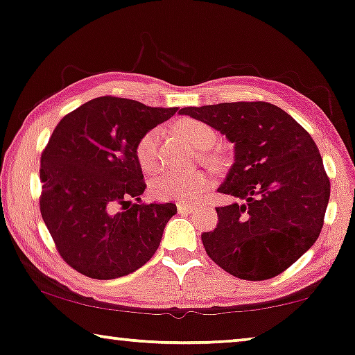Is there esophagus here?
Listing matches in <instances>:
<instances>
[{
	"instance_id": "esophagus-1",
	"label": "esophagus",
	"mask_w": 355,
	"mask_h": 355,
	"mask_svg": "<svg viewBox=\"0 0 355 355\" xmlns=\"http://www.w3.org/2000/svg\"><path fill=\"white\" fill-rule=\"evenodd\" d=\"M178 210L179 211H192V210H196V205H192V203H178Z\"/></svg>"
}]
</instances>
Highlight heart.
<instances>
[{"instance_id": "1", "label": "heart", "mask_w": 355, "mask_h": 355, "mask_svg": "<svg viewBox=\"0 0 355 355\" xmlns=\"http://www.w3.org/2000/svg\"><path fill=\"white\" fill-rule=\"evenodd\" d=\"M176 130L192 148H210L216 140V134L210 125L197 119H182L176 124ZM162 130L150 129L135 144V159L145 173H152L158 168V142ZM211 186L210 174L200 169L193 171H166L155 179L152 192L162 200H176L192 203L200 198Z\"/></svg>"}]
</instances>
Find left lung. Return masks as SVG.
I'll list each match as a JSON object with an SVG mask.
<instances>
[{
    "instance_id": "8db88e82",
    "label": "left lung",
    "mask_w": 355,
    "mask_h": 355,
    "mask_svg": "<svg viewBox=\"0 0 355 355\" xmlns=\"http://www.w3.org/2000/svg\"><path fill=\"white\" fill-rule=\"evenodd\" d=\"M181 114L234 144V164L218 192L242 203L216 208V227L202 234L208 257L241 279L283 273L323 227L329 178L317 144L293 116L266 101L189 106Z\"/></svg>"
}]
</instances>
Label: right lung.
Wrapping results in <instances>:
<instances>
[{"label":"right lung","mask_w":355,"mask_h":355,"mask_svg":"<svg viewBox=\"0 0 355 355\" xmlns=\"http://www.w3.org/2000/svg\"><path fill=\"white\" fill-rule=\"evenodd\" d=\"M176 111L105 95L58 123L40 158V211L71 268L113 279L157 252L178 208L142 202L147 184L134 150L147 130Z\"/></svg>","instance_id":"right-lung-1"}]
</instances>
